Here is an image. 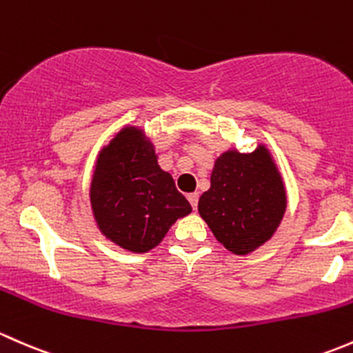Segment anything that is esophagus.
<instances>
[{
    "instance_id": "esophagus-1",
    "label": "esophagus",
    "mask_w": 353,
    "mask_h": 353,
    "mask_svg": "<svg viewBox=\"0 0 353 353\" xmlns=\"http://www.w3.org/2000/svg\"><path fill=\"white\" fill-rule=\"evenodd\" d=\"M187 199H188V202H190L192 209H194V210L197 209V205H199V194H197V192H194V194H188Z\"/></svg>"
}]
</instances>
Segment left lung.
Here are the masks:
<instances>
[{"label":"left lung","mask_w":353,"mask_h":353,"mask_svg":"<svg viewBox=\"0 0 353 353\" xmlns=\"http://www.w3.org/2000/svg\"><path fill=\"white\" fill-rule=\"evenodd\" d=\"M287 199L277 166L263 146L250 154L228 151L216 161L210 188L199 199V214L236 255H246L272 238Z\"/></svg>","instance_id":"8db88e82"}]
</instances>
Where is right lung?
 <instances>
[{"instance_id": "right-lung-1", "label": "right lung", "mask_w": 353, "mask_h": 353, "mask_svg": "<svg viewBox=\"0 0 353 353\" xmlns=\"http://www.w3.org/2000/svg\"><path fill=\"white\" fill-rule=\"evenodd\" d=\"M90 197L100 231L134 253L154 248L178 217L192 210L136 127L121 130L101 150Z\"/></svg>"}]
</instances>
